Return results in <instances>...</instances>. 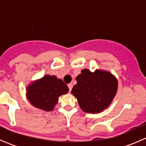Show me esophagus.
<instances>
[{"label":"esophagus","mask_w":146,"mask_h":146,"mask_svg":"<svg viewBox=\"0 0 146 146\" xmlns=\"http://www.w3.org/2000/svg\"><path fill=\"white\" fill-rule=\"evenodd\" d=\"M68 87L69 92H70V91H71V90H72V88H73V85H72V83L68 84Z\"/></svg>","instance_id":"1"}]
</instances>
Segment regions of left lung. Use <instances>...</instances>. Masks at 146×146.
Returning a JSON list of instances; mask_svg holds the SVG:
<instances>
[{
    "label": "left lung",
    "mask_w": 146,
    "mask_h": 146,
    "mask_svg": "<svg viewBox=\"0 0 146 146\" xmlns=\"http://www.w3.org/2000/svg\"><path fill=\"white\" fill-rule=\"evenodd\" d=\"M77 84L71 93L76 97L82 111L99 113L107 108L116 95L118 82L110 73L84 69L76 78Z\"/></svg>",
    "instance_id": "8db88e82"
}]
</instances>
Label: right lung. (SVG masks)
<instances>
[{
    "label": "right lung",
    "instance_id": "right-lung-1",
    "mask_svg": "<svg viewBox=\"0 0 146 146\" xmlns=\"http://www.w3.org/2000/svg\"><path fill=\"white\" fill-rule=\"evenodd\" d=\"M68 92V88L54 76H45L27 88L28 100L34 107L51 111L57 104L58 97Z\"/></svg>",
    "mask_w": 146,
    "mask_h": 146
}]
</instances>
